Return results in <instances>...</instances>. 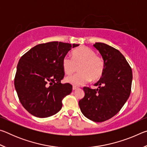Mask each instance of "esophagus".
Listing matches in <instances>:
<instances>
[{
    "mask_svg": "<svg viewBox=\"0 0 147 147\" xmlns=\"http://www.w3.org/2000/svg\"><path fill=\"white\" fill-rule=\"evenodd\" d=\"M78 89V88H77V87H76V86H73V90L74 91V90H76V89Z\"/></svg>",
    "mask_w": 147,
    "mask_h": 147,
    "instance_id": "1",
    "label": "esophagus"
}]
</instances>
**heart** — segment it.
I'll use <instances>...</instances> for the list:
<instances>
[{
  "mask_svg": "<svg viewBox=\"0 0 147 147\" xmlns=\"http://www.w3.org/2000/svg\"><path fill=\"white\" fill-rule=\"evenodd\" d=\"M61 65L64 73L67 74L73 73L79 66V73L65 78L67 82L74 86L83 85L91 79L93 81L100 79L105 67L103 59L96 55L93 49L87 47L74 50L72 53V58L68 56H64Z\"/></svg>",
  "mask_w": 147,
  "mask_h": 147,
  "instance_id": "heart-1",
  "label": "heart"
}]
</instances>
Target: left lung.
I'll list each match as a JSON object with an SVG mask.
<instances>
[{"label": "left lung", "instance_id": "1", "mask_svg": "<svg viewBox=\"0 0 147 147\" xmlns=\"http://www.w3.org/2000/svg\"><path fill=\"white\" fill-rule=\"evenodd\" d=\"M93 47L101 54L105 64L102 76L94 86L84 87V97L79 101L83 115L94 122H103L115 115L127 101L131 92L132 71L118 50L103 43Z\"/></svg>", "mask_w": 147, "mask_h": 147}]
</instances>
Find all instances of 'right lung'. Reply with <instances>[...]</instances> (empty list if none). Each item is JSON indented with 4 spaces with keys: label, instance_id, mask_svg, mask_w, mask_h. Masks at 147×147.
<instances>
[{
    "label": "right lung",
    "instance_id": "add662e5",
    "mask_svg": "<svg viewBox=\"0 0 147 147\" xmlns=\"http://www.w3.org/2000/svg\"><path fill=\"white\" fill-rule=\"evenodd\" d=\"M78 44L53 41L39 44L21 57L17 64L14 85L23 106L39 118L55 115L62 99L72 91L70 84H61V61Z\"/></svg>",
    "mask_w": 147,
    "mask_h": 147
}]
</instances>
